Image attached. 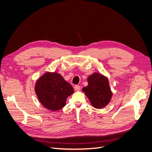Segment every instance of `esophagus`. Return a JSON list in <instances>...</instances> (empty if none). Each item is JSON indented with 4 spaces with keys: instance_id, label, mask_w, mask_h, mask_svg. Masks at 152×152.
Here are the masks:
<instances>
[{
    "instance_id": "esophagus-1",
    "label": "esophagus",
    "mask_w": 152,
    "mask_h": 152,
    "mask_svg": "<svg viewBox=\"0 0 152 152\" xmlns=\"http://www.w3.org/2000/svg\"><path fill=\"white\" fill-rule=\"evenodd\" d=\"M74 89H75V90L76 91H80V87L79 86H75L74 87Z\"/></svg>"
}]
</instances>
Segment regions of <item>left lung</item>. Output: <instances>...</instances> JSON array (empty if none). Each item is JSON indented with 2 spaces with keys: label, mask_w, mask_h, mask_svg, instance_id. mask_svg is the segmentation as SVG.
<instances>
[{
  "label": "left lung",
  "mask_w": 152,
  "mask_h": 152,
  "mask_svg": "<svg viewBox=\"0 0 152 152\" xmlns=\"http://www.w3.org/2000/svg\"><path fill=\"white\" fill-rule=\"evenodd\" d=\"M88 86L84 87L82 91L95 108H103L110 102L112 92L107 77L99 73H94L87 78Z\"/></svg>",
  "instance_id": "1"
}]
</instances>
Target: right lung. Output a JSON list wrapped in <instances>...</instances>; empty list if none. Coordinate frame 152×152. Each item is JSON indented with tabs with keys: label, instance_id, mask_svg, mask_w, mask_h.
<instances>
[{
	"label": "right lung",
	"instance_id": "1",
	"mask_svg": "<svg viewBox=\"0 0 152 152\" xmlns=\"http://www.w3.org/2000/svg\"><path fill=\"white\" fill-rule=\"evenodd\" d=\"M35 91L43 107L56 112L65 107L67 98L74 90L60 74L49 72L37 80Z\"/></svg>",
	"mask_w": 152,
	"mask_h": 152
}]
</instances>
